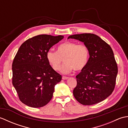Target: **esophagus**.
Segmentation results:
<instances>
[{
	"instance_id": "esophagus-1",
	"label": "esophagus",
	"mask_w": 128,
	"mask_h": 128,
	"mask_svg": "<svg viewBox=\"0 0 128 128\" xmlns=\"http://www.w3.org/2000/svg\"><path fill=\"white\" fill-rule=\"evenodd\" d=\"M68 78H69L68 77L65 76H62V80H66V79H68Z\"/></svg>"
}]
</instances>
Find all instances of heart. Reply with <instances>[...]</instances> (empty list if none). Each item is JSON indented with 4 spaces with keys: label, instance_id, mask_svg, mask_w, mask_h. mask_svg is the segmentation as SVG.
Segmentation results:
<instances>
[{
    "label": "heart",
    "instance_id": "heart-1",
    "mask_svg": "<svg viewBox=\"0 0 128 128\" xmlns=\"http://www.w3.org/2000/svg\"><path fill=\"white\" fill-rule=\"evenodd\" d=\"M89 50L87 46L76 43L66 41L60 44L56 52L50 50L46 54V58L54 70H59L62 59L65 62L61 68V72L69 74L73 70L80 71L88 64Z\"/></svg>",
    "mask_w": 128,
    "mask_h": 128
}]
</instances>
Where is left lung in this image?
Listing matches in <instances>:
<instances>
[{
    "label": "left lung",
    "mask_w": 128,
    "mask_h": 128,
    "mask_svg": "<svg viewBox=\"0 0 128 128\" xmlns=\"http://www.w3.org/2000/svg\"><path fill=\"white\" fill-rule=\"evenodd\" d=\"M88 47L90 58L88 64L76 78L73 90L75 99L83 105L100 102L112 94L115 88L118 66L112 49L102 39L93 34L71 35Z\"/></svg>",
    "instance_id": "left-lung-1"
}]
</instances>
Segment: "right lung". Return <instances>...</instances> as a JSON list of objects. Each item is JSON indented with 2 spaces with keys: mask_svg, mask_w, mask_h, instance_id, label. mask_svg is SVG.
Wrapping results in <instances>:
<instances>
[{
  "mask_svg": "<svg viewBox=\"0 0 128 128\" xmlns=\"http://www.w3.org/2000/svg\"><path fill=\"white\" fill-rule=\"evenodd\" d=\"M64 38L40 34L26 40L19 48L12 64V82L24 104L42 107L51 100L54 86L62 80L49 63L46 54Z\"/></svg>",
  "mask_w": 128,
  "mask_h": 128,
  "instance_id": "right-lung-1",
  "label": "right lung"
}]
</instances>
